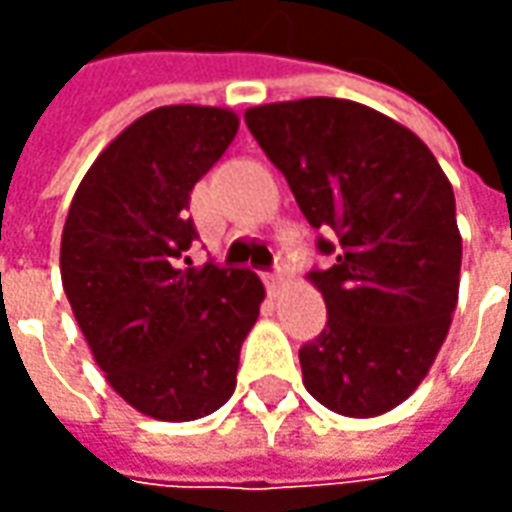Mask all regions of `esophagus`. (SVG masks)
I'll list each match as a JSON object with an SVG mask.
<instances>
[{
    "instance_id": "esophagus-1",
    "label": "esophagus",
    "mask_w": 512,
    "mask_h": 512,
    "mask_svg": "<svg viewBox=\"0 0 512 512\" xmlns=\"http://www.w3.org/2000/svg\"><path fill=\"white\" fill-rule=\"evenodd\" d=\"M263 279H266L268 296H277L279 290H282V285H285V277H282L279 271H274V274H263Z\"/></svg>"
}]
</instances>
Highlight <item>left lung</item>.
I'll return each instance as SVG.
<instances>
[{
    "instance_id": "8db88e82",
    "label": "left lung",
    "mask_w": 512,
    "mask_h": 512,
    "mask_svg": "<svg viewBox=\"0 0 512 512\" xmlns=\"http://www.w3.org/2000/svg\"><path fill=\"white\" fill-rule=\"evenodd\" d=\"M244 120L334 255L307 277L329 321L299 351L304 386L343 417L386 414L428 376L458 304L450 180L414 131L356 101L263 104Z\"/></svg>"
}]
</instances>
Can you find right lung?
<instances>
[{"label":"right lung","mask_w":512,"mask_h":512,"mask_svg":"<svg viewBox=\"0 0 512 512\" xmlns=\"http://www.w3.org/2000/svg\"><path fill=\"white\" fill-rule=\"evenodd\" d=\"M235 134L230 109L158 106L101 150L62 227V288L93 359L128 406L161 422L230 400L266 299L249 268L180 263L197 241L191 189Z\"/></svg>","instance_id":"right-lung-1"}]
</instances>
